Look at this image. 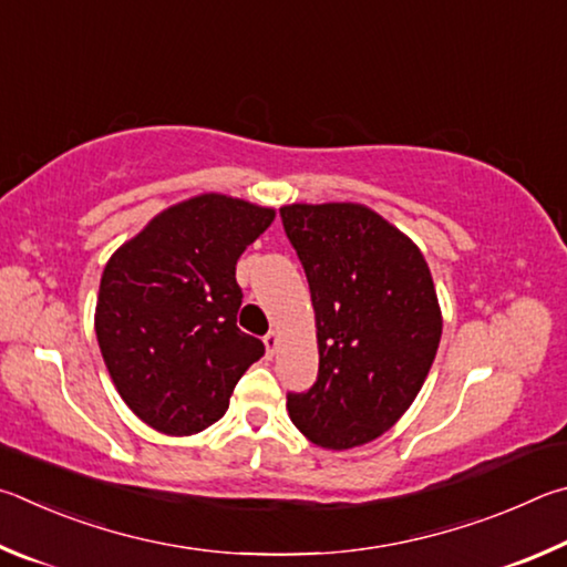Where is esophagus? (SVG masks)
<instances>
[{"mask_svg":"<svg viewBox=\"0 0 567 567\" xmlns=\"http://www.w3.org/2000/svg\"><path fill=\"white\" fill-rule=\"evenodd\" d=\"M264 343H266V353L274 355L276 349H278V331H268V333L264 336Z\"/></svg>","mask_w":567,"mask_h":567,"instance_id":"34e87169","label":"esophagus"}]
</instances>
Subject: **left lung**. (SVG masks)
Here are the masks:
<instances>
[{
	"mask_svg": "<svg viewBox=\"0 0 567 567\" xmlns=\"http://www.w3.org/2000/svg\"><path fill=\"white\" fill-rule=\"evenodd\" d=\"M281 218L309 278L319 343V379L286 409L321 449H359L401 421L433 365L443 313L431 268L365 204H286Z\"/></svg>",
	"mask_w": 567,
	"mask_h": 567,
	"instance_id": "1",
	"label": "left lung"
}]
</instances>
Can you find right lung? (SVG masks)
Segmentation results:
<instances>
[{
    "instance_id": "1",
    "label": "right lung",
    "mask_w": 567,
    "mask_h": 567,
    "mask_svg": "<svg viewBox=\"0 0 567 567\" xmlns=\"http://www.w3.org/2000/svg\"><path fill=\"white\" fill-rule=\"evenodd\" d=\"M274 218L271 206L196 194L158 212L106 261L99 351L122 401L154 431L208 429L264 355V343L236 326V261Z\"/></svg>"
}]
</instances>
